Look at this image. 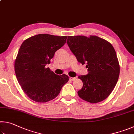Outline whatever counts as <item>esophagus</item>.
I'll return each instance as SVG.
<instances>
[{
    "instance_id": "1",
    "label": "esophagus",
    "mask_w": 134,
    "mask_h": 134,
    "mask_svg": "<svg viewBox=\"0 0 134 134\" xmlns=\"http://www.w3.org/2000/svg\"><path fill=\"white\" fill-rule=\"evenodd\" d=\"M76 77H70V80H71V81H74L76 80Z\"/></svg>"
}]
</instances>
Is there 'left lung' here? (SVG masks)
Listing matches in <instances>:
<instances>
[{
	"label": "left lung",
	"mask_w": 134,
	"mask_h": 134,
	"mask_svg": "<svg viewBox=\"0 0 134 134\" xmlns=\"http://www.w3.org/2000/svg\"><path fill=\"white\" fill-rule=\"evenodd\" d=\"M70 50L79 62L87 64V75L78 77L83 87L77 92L80 98L92 103L103 101L113 91L118 80L120 66L114 48L107 41L95 35L69 36Z\"/></svg>",
	"instance_id": "left-lung-1"
}]
</instances>
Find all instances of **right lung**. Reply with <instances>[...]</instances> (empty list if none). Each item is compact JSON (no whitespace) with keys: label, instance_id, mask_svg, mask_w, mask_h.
I'll return each mask as SVG.
<instances>
[{"label":"right lung","instance_id":"1","mask_svg":"<svg viewBox=\"0 0 134 134\" xmlns=\"http://www.w3.org/2000/svg\"><path fill=\"white\" fill-rule=\"evenodd\" d=\"M67 37L38 34L25 40L20 47L15 61L16 76L22 90L32 100H51L69 81L67 75H57L46 67L55 51L65 44Z\"/></svg>","mask_w":134,"mask_h":134}]
</instances>
